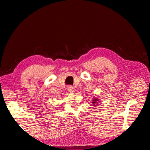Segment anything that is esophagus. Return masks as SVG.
Segmentation results:
<instances>
[{
    "instance_id": "esophagus-1",
    "label": "esophagus",
    "mask_w": 150,
    "mask_h": 150,
    "mask_svg": "<svg viewBox=\"0 0 150 150\" xmlns=\"http://www.w3.org/2000/svg\"><path fill=\"white\" fill-rule=\"evenodd\" d=\"M67 90L69 91L70 93H74V88L72 87V86H69L67 87Z\"/></svg>"
}]
</instances>
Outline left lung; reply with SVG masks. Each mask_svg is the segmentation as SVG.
Segmentation results:
<instances>
[{
	"label": "left lung",
	"mask_w": 150,
	"mask_h": 150,
	"mask_svg": "<svg viewBox=\"0 0 150 150\" xmlns=\"http://www.w3.org/2000/svg\"><path fill=\"white\" fill-rule=\"evenodd\" d=\"M98 101V100H97ZM96 99H94V101H93V103H96Z\"/></svg>",
	"instance_id": "1"
}]
</instances>
